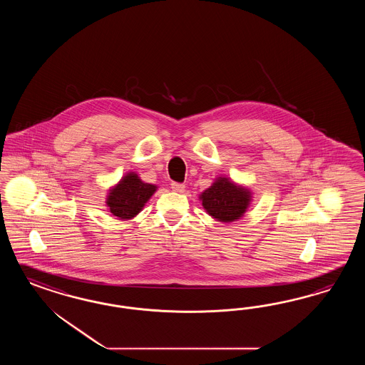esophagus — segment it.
Masks as SVG:
<instances>
[{
  "label": "esophagus",
  "mask_w": 365,
  "mask_h": 365,
  "mask_svg": "<svg viewBox=\"0 0 365 365\" xmlns=\"http://www.w3.org/2000/svg\"><path fill=\"white\" fill-rule=\"evenodd\" d=\"M185 187H186V186H185L183 183H178V182H173V183H171L173 191H177V192H183Z\"/></svg>",
  "instance_id": "esophagus-1"
}]
</instances>
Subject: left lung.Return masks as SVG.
Returning <instances> with one entry per match:
<instances>
[{
	"label": "left lung",
	"instance_id": "obj_1",
	"mask_svg": "<svg viewBox=\"0 0 365 365\" xmlns=\"http://www.w3.org/2000/svg\"><path fill=\"white\" fill-rule=\"evenodd\" d=\"M199 199L207 214L220 222L240 220L252 202L249 188L235 185L229 178H217L210 187L206 188Z\"/></svg>",
	"mask_w": 365,
	"mask_h": 365
}]
</instances>
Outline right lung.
I'll return each mask as SVG.
<instances>
[{
	"instance_id": "right-lung-1",
	"label": "right lung",
	"mask_w": 365,
	"mask_h": 365,
	"mask_svg": "<svg viewBox=\"0 0 365 365\" xmlns=\"http://www.w3.org/2000/svg\"><path fill=\"white\" fill-rule=\"evenodd\" d=\"M155 185L144 183L138 174L128 173L120 179V182L110 188L107 195L108 210L119 220H133L143 210L147 200L156 191Z\"/></svg>"
}]
</instances>
